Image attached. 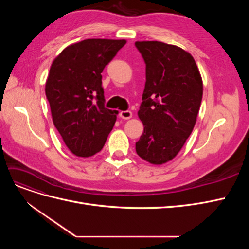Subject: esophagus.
<instances>
[{
  "instance_id": "1",
  "label": "esophagus",
  "mask_w": 249,
  "mask_h": 249,
  "mask_svg": "<svg viewBox=\"0 0 249 249\" xmlns=\"http://www.w3.org/2000/svg\"><path fill=\"white\" fill-rule=\"evenodd\" d=\"M132 115H133L132 112L129 111V110H127V111H122V112L119 113V116L122 117L123 119H130L132 117Z\"/></svg>"
}]
</instances>
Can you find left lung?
Returning a JSON list of instances; mask_svg holds the SVG:
<instances>
[{
	"label": "left lung",
	"mask_w": 249,
	"mask_h": 249,
	"mask_svg": "<svg viewBox=\"0 0 249 249\" xmlns=\"http://www.w3.org/2000/svg\"><path fill=\"white\" fill-rule=\"evenodd\" d=\"M145 62V87L138 116L144 126L137 155L160 165L175 158L190 136L202 99V80L195 60L177 46L136 41Z\"/></svg>",
	"instance_id": "8db88e82"
}]
</instances>
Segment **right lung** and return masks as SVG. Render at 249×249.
<instances>
[{"label":"right lung","mask_w":249,"mask_h":249,"mask_svg":"<svg viewBox=\"0 0 249 249\" xmlns=\"http://www.w3.org/2000/svg\"><path fill=\"white\" fill-rule=\"evenodd\" d=\"M126 41L85 39L55 58L46 83L53 123L71 152L91 157L105 145L117 111L105 107L102 72Z\"/></svg>","instance_id":"obj_1"}]
</instances>
